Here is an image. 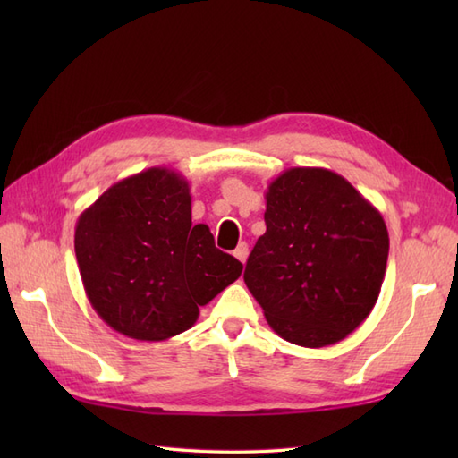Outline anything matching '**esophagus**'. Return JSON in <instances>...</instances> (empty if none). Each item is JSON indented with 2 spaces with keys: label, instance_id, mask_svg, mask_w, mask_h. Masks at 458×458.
<instances>
[{
  "label": "esophagus",
  "instance_id": "1",
  "mask_svg": "<svg viewBox=\"0 0 458 458\" xmlns=\"http://www.w3.org/2000/svg\"><path fill=\"white\" fill-rule=\"evenodd\" d=\"M234 256L242 261V264H246V259H248V244H246V242L238 244V248L234 250Z\"/></svg>",
  "mask_w": 458,
  "mask_h": 458
}]
</instances>
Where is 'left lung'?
<instances>
[{"label":"left lung","mask_w":458,"mask_h":458,"mask_svg":"<svg viewBox=\"0 0 458 458\" xmlns=\"http://www.w3.org/2000/svg\"><path fill=\"white\" fill-rule=\"evenodd\" d=\"M264 218L244 281L267 325L305 348L340 343L382 289L390 251L382 214L338 173L293 167L269 182Z\"/></svg>","instance_id":"8db88e82"}]
</instances>
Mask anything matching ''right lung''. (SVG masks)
Masks as SVG:
<instances>
[{
  "label": "right lung",
  "mask_w": 458,
  "mask_h": 458,
  "mask_svg": "<svg viewBox=\"0 0 458 458\" xmlns=\"http://www.w3.org/2000/svg\"><path fill=\"white\" fill-rule=\"evenodd\" d=\"M74 251L104 323L149 343L189 330L199 307L244 269L214 246L207 224H192L189 182L165 167L122 179L90 204L76 222Z\"/></svg>",
  "instance_id": "right-lung-1"
}]
</instances>
